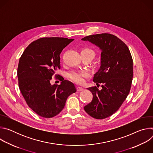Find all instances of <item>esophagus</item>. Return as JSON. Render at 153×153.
Segmentation results:
<instances>
[{"label": "esophagus", "mask_w": 153, "mask_h": 153, "mask_svg": "<svg viewBox=\"0 0 153 153\" xmlns=\"http://www.w3.org/2000/svg\"><path fill=\"white\" fill-rule=\"evenodd\" d=\"M83 90H84V88H82V87H80V86H77V91H83Z\"/></svg>", "instance_id": "esophagus-1"}]
</instances>
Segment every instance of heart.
I'll list each match as a JSON object with an SVG mask.
<instances>
[{"label":"heart","instance_id":"1","mask_svg":"<svg viewBox=\"0 0 153 153\" xmlns=\"http://www.w3.org/2000/svg\"><path fill=\"white\" fill-rule=\"evenodd\" d=\"M80 53L81 54H86L90 56L93 58L94 57V55H95L94 51L90 48H85L82 49L80 51ZM88 72L86 71H82V70L73 71L68 74V77L71 80H72L74 82L79 83V84H81V83H83L85 78L88 77Z\"/></svg>","mask_w":153,"mask_h":153}]
</instances>
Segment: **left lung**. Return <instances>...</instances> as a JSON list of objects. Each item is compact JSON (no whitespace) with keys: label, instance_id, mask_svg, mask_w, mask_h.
Returning a JSON list of instances; mask_svg holds the SVG:
<instances>
[{"label":"left lung","instance_id":"obj_1","mask_svg":"<svg viewBox=\"0 0 153 153\" xmlns=\"http://www.w3.org/2000/svg\"><path fill=\"white\" fill-rule=\"evenodd\" d=\"M101 50V66L94 74V82L102 84V90L90 87L93 100L84 106L85 111L97 119L113 114L127 97L133 77V61L129 48L117 36L102 33L86 36Z\"/></svg>","mask_w":153,"mask_h":153}]
</instances>
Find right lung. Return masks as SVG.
<instances>
[{
	"label": "right lung",
	"mask_w": 153,
	"mask_h": 153,
	"mask_svg": "<svg viewBox=\"0 0 153 153\" xmlns=\"http://www.w3.org/2000/svg\"><path fill=\"white\" fill-rule=\"evenodd\" d=\"M73 39L43 37L31 42L22 54L17 68L19 87L28 106L39 116L51 118L63 110L74 85L61 77L60 85L50 83L60 68V54Z\"/></svg>",
	"instance_id": "obj_1"
}]
</instances>
